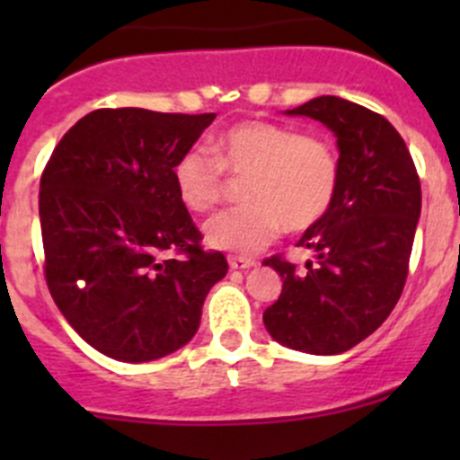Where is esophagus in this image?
Wrapping results in <instances>:
<instances>
[{
    "instance_id": "1",
    "label": "esophagus",
    "mask_w": 460,
    "mask_h": 460,
    "mask_svg": "<svg viewBox=\"0 0 460 460\" xmlns=\"http://www.w3.org/2000/svg\"><path fill=\"white\" fill-rule=\"evenodd\" d=\"M229 267H231V269H240V271H244V269H252V267H256V262H253L252 258H243V256H229Z\"/></svg>"
}]
</instances>
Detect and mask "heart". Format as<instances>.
I'll use <instances>...</instances> for the list:
<instances>
[{"mask_svg": "<svg viewBox=\"0 0 460 460\" xmlns=\"http://www.w3.org/2000/svg\"><path fill=\"white\" fill-rule=\"evenodd\" d=\"M225 171L243 178L240 208L207 220L204 240L220 252L252 256L282 231H305L332 207L338 160L320 137L300 136L285 124L247 119L213 142V155L187 148L173 164V182L189 211H211L225 193Z\"/></svg>", "mask_w": 460, "mask_h": 460, "instance_id": "1", "label": "heart"}]
</instances>
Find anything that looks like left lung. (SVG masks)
<instances>
[{
  "label": "left lung",
  "mask_w": 460,
  "mask_h": 460,
  "mask_svg": "<svg viewBox=\"0 0 460 460\" xmlns=\"http://www.w3.org/2000/svg\"><path fill=\"white\" fill-rule=\"evenodd\" d=\"M287 115L323 122L336 136L332 207L298 240L316 260L305 269L273 256L282 294L262 314L273 341L305 354H342L396 307L420 217V182L396 128L374 111L320 95Z\"/></svg>",
  "instance_id": "left-lung-1"
}]
</instances>
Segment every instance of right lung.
<instances>
[{
  "label": "right lung",
  "instance_id": "right-lung-1",
  "mask_svg": "<svg viewBox=\"0 0 460 460\" xmlns=\"http://www.w3.org/2000/svg\"><path fill=\"white\" fill-rule=\"evenodd\" d=\"M213 119L93 111L41 173L46 285L68 324L109 358L148 363L187 345L208 289L226 276V258L202 252L173 182L175 160Z\"/></svg>",
  "mask_w": 460,
  "mask_h": 460
}]
</instances>
